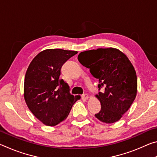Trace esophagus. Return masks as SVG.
Wrapping results in <instances>:
<instances>
[{
  "mask_svg": "<svg viewBox=\"0 0 157 157\" xmlns=\"http://www.w3.org/2000/svg\"><path fill=\"white\" fill-rule=\"evenodd\" d=\"M82 98L83 100H87L89 98V95H87L86 94H83L82 95Z\"/></svg>",
  "mask_w": 157,
  "mask_h": 157,
  "instance_id": "obj_1",
  "label": "esophagus"
}]
</instances>
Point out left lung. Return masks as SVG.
Listing matches in <instances>:
<instances>
[{
  "mask_svg": "<svg viewBox=\"0 0 157 157\" xmlns=\"http://www.w3.org/2000/svg\"><path fill=\"white\" fill-rule=\"evenodd\" d=\"M78 59L99 79V90L104 87L103 91L95 95L101 110L95 116L105 123L120 120L137 93L136 73L128 57L118 49L109 48L82 52Z\"/></svg>",
  "mask_w": 157,
  "mask_h": 157,
  "instance_id": "8db88e82",
  "label": "left lung"
}]
</instances>
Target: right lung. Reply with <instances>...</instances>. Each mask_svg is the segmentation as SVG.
<instances>
[{"instance_id": "1", "label": "right lung", "mask_w": 157, "mask_h": 157, "mask_svg": "<svg viewBox=\"0 0 157 157\" xmlns=\"http://www.w3.org/2000/svg\"><path fill=\"white\" fill-rule=\"evenodd\" d=\"M78 52L47 49L34 58L26 71L24 98L29 109L48 126H55L67 118L80 96L71 95L67 83L59 79L61 68Z\"/></svg>"}]
</instances>
